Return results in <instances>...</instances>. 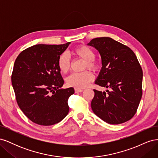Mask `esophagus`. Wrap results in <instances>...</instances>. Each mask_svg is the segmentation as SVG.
Returning <instances> with one entry per match:
<instances>
[{"instance_id":"esophagus-1","label":"esophagus","mask_w":158,"mask_h":158,"mask_svg":"<svg viewBox=\"0 0 158 158\" xmlns=\"http://www.w3.org/2000/svg\"><path fill=\"white\" fill-rule=\"evenodd\" d=\"M75 90V93H79V92H82L83 89H78V88H74Z\"/></svg>"}]
</instances>
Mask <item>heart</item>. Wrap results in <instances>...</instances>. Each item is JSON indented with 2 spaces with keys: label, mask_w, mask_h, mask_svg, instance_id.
Wrapping results in <instances>:
<instances>
[{
  "label": "heart",
  "mask_w": 158,
  "mask_h": 158,
  "mask_svg": "<svg viewBox=\"0 0 158 158\" xmlns=\"http://www.w3.org/2000/svg\"><path fill=\"white\" fill-rule=\"evenodd\" d=\"M73 53L85 62V69L88 68L95 71L99 69V64L96 60H95V52L89 47L84 45H79L73 51ZM57 65L62 73H67L69 71L70 69V59L66 52L60 55ZM93 74L89 71L86 70L83 73H74L70 74L66 78V82L69 86L81 89L86 87L88 84L93 80Z\"/></svg>",
  "instance_id": "b5f03b06"
}]
</instances>
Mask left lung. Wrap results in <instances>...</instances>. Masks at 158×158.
<instances>
[{"label":"left lung","mask_w":158,"mask_h":158,"mask_svg":"<svg viewBox=\"0 0 158 158\" xmlns=\"http://www.w3.org/2000/svg\"><path fill=\"white\" fill-rule=\"evenodd\" d=\"M88 45L102 57V67L95 84L110 88L107 93L94 89L93 112L112 125L128 121L135 114L142 95L143 73L136 56L111 37L95 38Z\"/></svg>","instance_id":"obj_1"}]
</instances>
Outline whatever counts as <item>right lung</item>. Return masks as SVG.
<instances>
[{
  "label": "right lung",
  "mask_w": 158,
  "mask_h": 158,
  "mask_svg": "<svg viewBox=\"0 0 158 158\" xmlns=\"http://www.w3.org/2000/svg\"><path fill=\"white\" fill-rule=\"evenodd\" d=\"M70 44L31 46L22 51L14 63L12 84L17 103L37 125H55L69 113L68 99L74 89H61L64 80L57 62Z\"/></svg>",
  "instance_id": "obj_1"
}]
</instances>
